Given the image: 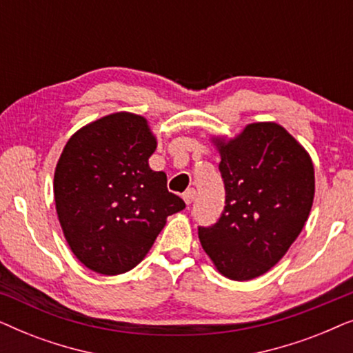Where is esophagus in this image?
Segmentation results:
<instances>
[{
    "label": "esophagus",
    "mask_w": 353,
    "mask_h": 353,
    "mask_svg": "<svg viewBox=\"0 0 353 353\" xmlns=\"http://www.w3.org/2000/svg\"><path fill=\"white\" fill-rule=\"evenodd\" d=\"M183 199H185L186 205H191L196 199V190H192V188H191V190H188L185 194H183Z\"/></svg>",
    "instance_id": "34e87169"
}]
</instances>
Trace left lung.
Here are the masks:
<instances>
[{
  "instance_id": "8db88e82",
  "label": "left lung",
  "mask_w": 353,
  "mask_h": 353,
  "mask_svg": "<svg viewBox=\"0 0 353 353\" xmlns=\"http://www.w3.org/2000/svg\"><path fill=\"white\" fill-rule=\"evenodd\" d=\"M225 207L199 226L202 249L226 278H257L276 265L305 225L315 173L305 149L278 123H250L219 141Z\"/></svg>"
}]
</instances>
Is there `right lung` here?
<instances>
[{
	"label": "right lung",
	"mask_w": 353,
	"mask_h": 353,
	"mask_svg": "<svg viewBox=\"0 0 353 353\" xmlns=\"http://www.w3.org/2000/svg\"><path fill=\"white\" fill-rule=\"evenodd\" d=\"M156 138L141 115L117 112L79 130L61 154L54 201L72 252L101 274L137 267L185 202L149 168Z\"/></svg>",
	"instance_id": "add662e5"
}]
</instances>
